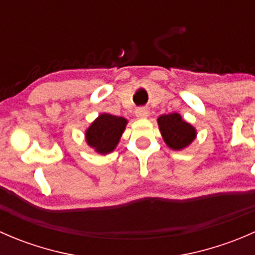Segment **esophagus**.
I'll use <instances>...</instances> for the list:
<instances>
[{
  "label": "esophagus",
  "instance_id": "obj_1",
  "mask_svg": "<svg viewBox=\"0 0 255 255\" xmlns=\"http://www.w3.org/2000/svg\"><path fill=\"white\" fill-rule=\"evenodd\" d=\"M149 115V111L148 109H145V107H138L137 110H135V116H137L138 118H145L148 117Z\"/></svg>",
  "mask_w": 255,
  "mask_h": 255
}]
</instances>
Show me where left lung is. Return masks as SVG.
I'll return each mask as SVG.
<instances>
[{"label":"left lung","mask_w":255,"mask_h":255,"mask_svg":"<svg viewBox=\"0 0 255 255\" xmlns=\"http://www.w3.org/2000/svg\"><path fill=\"white\" fill-rule=\"evenodd\" d=\"M158 125L165 143L174 150L184 149L196 137L195 128L182 121L181 116L177 113L160 116L158 118Z\"/></svg>","instance_id":"8db88e82"}]
</instances>
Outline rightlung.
I'll list each match as a JSON object with an SVG mask.
<instances>
[{"instance_id": "1", "label": "right lung", "mask_w": 255, "mask_h": 255, "mask_svg": "<svg viewBox=\"0 0 255 255\" xmlns=\"http://www.w3.org/2000/svg\"><path fill=\"white\" fill-rule=\"evenodd\" d=\"M126 125L127 121L123 117L104 113L86 130V142L99 153H110L120 142Z\"/></svg>"}]
</instances>
